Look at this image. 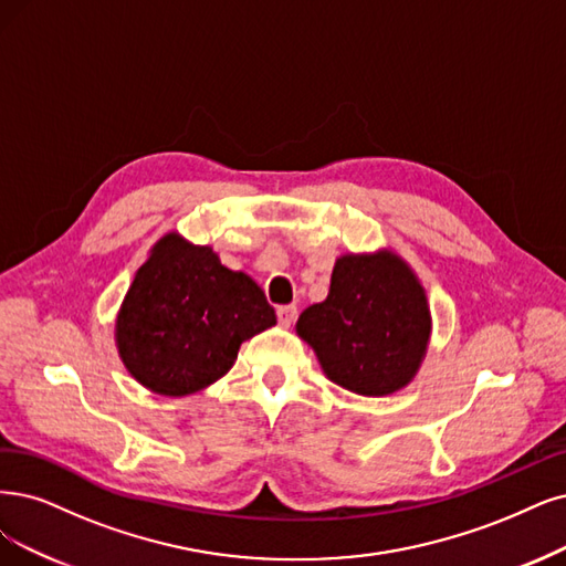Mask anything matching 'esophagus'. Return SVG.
I'll list each match as a JSON object with an SVG mask.
<instances>
[{
  "label": "esophagus",
  "instance_id": "esophagus-1",
  "mask_svg": "<svg viewBox=\"0 0 566 566\" xmlns=\"http://www.w3.org/2000/svg\"><path fill=\"white\" fill-rule=\"evenodd\" d=\"M296 317H298L296 305H282V307H277V319H280V324H282L284 328H289L291 324H294Z\"/></svg>",
  "mask_w": 566,
  "mask_h": 566
}]
</instances>
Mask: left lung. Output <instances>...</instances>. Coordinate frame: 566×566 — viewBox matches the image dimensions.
I'll return each mask as SVG.
<instances>
[{
    "instance_id": "left-lung-1",
    "label": "left lung",
    "mask_w": 566,
    "mask_h": 566,
    "mask_svg": "<svg viewBox=\"0 0 566 566\" xmlns=\"http://www.w3.org/2000/svg\"><path fill=\"white\" fill-rule=\"evenodd\" d=\"M296 331L328 380L361 396H385L415 378L431 315L422 284L399 256L347 254L333 268L326 301L310 305Z\"/></svg>"
}]
</instances>
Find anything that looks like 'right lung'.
Here are the masks:
<instances>
[{"mask_svg": "<svg viewBox=\"0 0 566 566\" xmlns=\"http://www.w3.org/2000/svg\"><path fill=\"white\" fill-rule=\"evenodd\" d=\"M275 322L254 280L221 265L212 247L170 233L151 249L125 294L116 345L139 385L186 396L217 382L240 345Z\"/></svg>", "mask_w": 566, "mask_h": 566, "instance_id": "1", "label": "right lung"}]
</instances>
